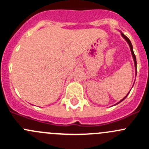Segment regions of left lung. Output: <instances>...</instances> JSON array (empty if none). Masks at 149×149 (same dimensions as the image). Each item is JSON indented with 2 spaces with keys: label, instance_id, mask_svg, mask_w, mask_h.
Segmentation results:
<instances>
[{
  "label": "left lung",
  "instance_id": "left-lung-1",
  "mask_svg": "<svg viewBox=\"0 0 149 149\" xmlns=\"http://www.w3.org/2000/svg\"><path fill=\"white\" fill-rule=\"evenodd\" d=\"M121 34H122V36H123V38L125 39V40H126V41L127 42V43H128V45H129V46H130V50H131V52H132V55H133V60H134V63H135V67H136V73H137V62H136V55H135V54H134V52H133V45H132V44H131V42H130V40H129L128 38H127V37H126L125 35L124 34H123V33H121ZM130 93V92H129ZM128 93V94H129ZM128 94H127V95L125 96V97H124V98L123 99V100H121L118 103H117V104H119L120 102H121L122 101H123V100H125V99L126 98V97H127V96L128 95Z\"/></svg>",
  "mask_w": 149,
  "mask_h": 149
}]
</instances>
